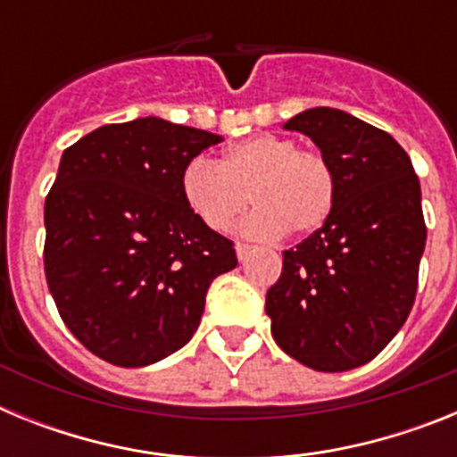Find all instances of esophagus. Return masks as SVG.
I'll return each mask as SVG.
<instances>
[{
    "instance_id": "34e87169",
    "label": "esophagus",
    "mask_w": 457,
    "mask_h": 457,
    "mask_svg": "<svg viewBox=\"0 0 457 457\" xmlns=\"http://www.w3.org/2000/svg\"><path fill=\"white\" fill-rule=\"evenodd\" d=\"M249 252H252V247H249V245H245V242H237L236 253H237V261H240V263H245V261H247Z\"/></svg>"
}]
</instances>
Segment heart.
Masks as SVG:
<instances>
[{"label": "heart", "mask_w": 457, "mask_h": 457, "mask_svg": "<svg viewBox=\"0 0 457 457\" xmlns=\"http://www.w3.org/2000/svg\"><path fill=\"white\" fill-rule=\"evenodd\" d=\"M183 196L212 231L231 228L252 201L258 208L242 224L247 236L309 233L332 212L334 171L320 153L297 148L288 137L256 135L228 148L220 164L192 160Z\"/></svg>", "instance_id": "b5f03b06"}]
</instances>
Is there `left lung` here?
<instances>
[{
    "mask_svg": "<svg viewBox=\"0 0 457 457\" xmlns=\"http://www.w3.org/2000/svg\"><path fill=\"white\" fill-rule=\"evenodd\" d=\"M284 128L320 148L334 204L313 236L284 252L265 313L286 354L341 373L369 364L410 316L426 249L421 185L401 144L348 112L306 109Z\"/></svg>",
    "mask_w": 457,
    "mask_h": 457,
    "instance_id": "obj_1",
    "label": "left lung"
}]
</instances>
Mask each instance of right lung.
<instances>
[{"mask_svg": "<svg viewBox=\"0 0 457 457\" xmlns=\"http://www.w3.org/2000/svg\"><path fill=\"white\" fill-rule=\"evenodd\" d=\"M221 137L157 116L103 125L59 162L46 199V277L84 348L123 369L194 337L233 242L194 215L183 171Z\"/></svg>", "mask_w": 457, "mask_h": 457, "instance_id": "right-lung-1", "label": "right lung"}]
</instances>
